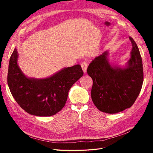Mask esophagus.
<instances>
[{
    "label": "esophagus",
    "mask_w": 153,
    "mask_h": 153,
    "mask_svg": "<svg viewBox=\"0 0 153 153\" xmlns=\"http://www.w3.org/2000/svg\"><path fill=\"white\" fill-rule=\"evenodd\" d=\"M81 66H82V70L84 73H86L87 71V63L86 62H83L81 64Z\"/></svg>",
    "instance_id": "1"
}]
</instances>
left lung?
<instances>
[{
	"label": "left lung",
	"instance_id": "obj_1",
	"mask_svg": "<svg viewBox=\"0 0 153 153\" xmlns=\"http://www.w3.org/2000/svg\"><path fill=\"white\" fill-rule=\"evenodd\" d=\"M132 44L131 58L124 68L112 66L106 51L96 57L87 68L93 79L91 99L100 111L116 114L134 105L143 82L142 58L137 44Z\"/></svg>",
	"mask_w": 153,
	"mask_h": 153
}]
</instances>
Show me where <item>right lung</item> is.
I'll list each match as a JSON object with an SVG mask.
<instances>
[{
    "mask_svg": "<svg viewBox=\"0 0 153 153\" xmlns=\"http://www.w3.org/2000/svg\"><path fill=\"white\" fill-rule=\"evenodd\" d=\"M18 56L15 48L10 58L7 77L10 91L16 101L31 115L56 114L66 104L71 86L83 76L81 66L65 68L45 79L29 78L19 68Z\"/></svg>",
    "mask_w": 153,
    "mask_h": 153,
    "instance_id": "right-lung-1",
    "label": "right lung"
}]
</instances>
